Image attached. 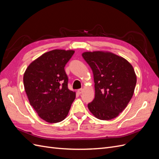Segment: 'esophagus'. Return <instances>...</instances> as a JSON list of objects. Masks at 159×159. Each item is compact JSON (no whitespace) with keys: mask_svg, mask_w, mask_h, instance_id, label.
<instances>
[{"mask_svg":"<svg viewBox=\"0 0 159 159\" xmlns=\"http://www.w3.org/2000/svg\"><path fill=\"white\" fill-rule=\"evenodd\" d=\"M77 91H78V93L79 94H81V93H82V92H83V89H78Z\"/></svg>","mask_w":159,"mask_h":159,"instance_id":"obj_1","label":"esophagus"}]
</instances>
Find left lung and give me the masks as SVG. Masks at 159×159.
I'll return each instance as SVG.
<instances>
[{"label":"left lung","mask_w":159,"mask_h":159,"mask_svg":"<svg viewBox=\"0 0 159 159\" xmlns=\"http://www.w3.org/2000/svg\"><path fill=\"white\" fill-rule=\"evenodd\" d=\"M82 56L92 70L95 83V98L88 109L101 120L117 117L127 106L135 88L133 66L110 52H86Z\"/></svg>","instance_id":"8db88e82"}]
</instances>
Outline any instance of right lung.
<instances>
[{
  "label": "right lung",
  "mask_w": 159,
  "mask_h": 159,
  "mask_svg": "<svg viewBox=\"0 0 159 159\" xmlns=\"http://www.w3.org/2000/svg\"><path fill=\"white\" fill-rule=\"evenodd\" d=\"M74 54V50L48 52L33 61L24 74V86L31 106L46 122L63 121L75 98V93L68 89L64 70Z\"/></svg>",
  "instance_id": "1"
}]
</instances>
